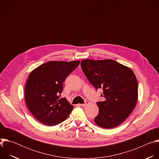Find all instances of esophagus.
Returning a JSON list of instances; mask_svg holds the SVG:
<instances>
[{
  "label": "esophagus",
  "instance_id": "obj_1",
  "mask_svg": "<svg viewBox=\"0 0 159 159\" xmlns=\"http://www.w3.org/2000/svg\"><path fill=\"white\" fill-rule=\"evenodd\" d=\"M89 104V101H85V102L84 104H79V106H85L86 105H87Z\"/></svg>",
  "mask_w": 159,
  "mask_h": 159
}]
</instances>
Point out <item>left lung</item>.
<instances>
[{"label":"left lung","instance_id":"8db88e82","mask_svg":"<svg viewBox=\"0 0 159 159\" xmlns=\"http://www.w3.org/2000/svg\"><path fill=\"white\" fill-rule=\"evenodd\" d=\"M81 67L96 89H103L105 100L97 102L99 111L95 123L106 129L121 124L133 111L138 100V82L133 70L110 59L82 60Z\"/></svg>","mask_w":159,"mask_h":159}]
</instances>
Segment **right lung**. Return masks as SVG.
<instances>
[{
    "label": "right lung",
    "instance_id": "1",
    "mask_svg": "<svg viewBox=\"0 0 159 159\" xmlns=\"http://www.w3.org/2000/svg\"><path fill=\"white\" fill-rule=\"evenodd\" d=\"M80 61H50L31 72L27 80L25 97L34 117L47 126L65 121L74 109L66 98H60L63 83L79 65Z\"/></svg>",
    "mask_w": 159,
    "mask_h": 159
}]
</instances>
